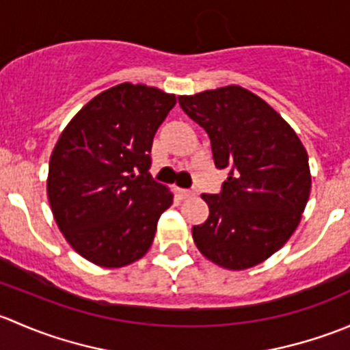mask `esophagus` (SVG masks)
<instances>
[{"mask_svg":"<svg viewBox=\"0 0 350 350\" xmlns=\"http://www.w3.org/2000/svg\"><path fill=\"white\" fill-rule=\"evenodd\" d=\"M178 195L181 198H189L195 195V191H191V189H178Z\"/></svg>","mask_w":350,"mask_h":350,"instance_id":"34e87169","label":"esophagus"}]
</instances>
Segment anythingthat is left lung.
Returning a JSON list of instances; mask_svg holds the SVG:
<instances>
[{"mask_svg":"<svg viewBox=\"0 0 350 350\" xmlns=\"http://www.w3.org/2000/svg\"><path fill=\"white\" fill-rule=\"evenodd\" d=\"M178 100L210 137L215 165L228 171L220 193L201 195L210 215L193 227L196 247L227 269L256 266L301 220L312 186L305 147L280 113L241 86Z\"/></svg>","mask_w":350,"mask_h":350,"instance_id":"left-lung-1","label":"left lung"}]
</instances>
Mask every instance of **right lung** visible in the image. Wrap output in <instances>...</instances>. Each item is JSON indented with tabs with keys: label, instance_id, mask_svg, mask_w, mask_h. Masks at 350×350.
I'll return each instance as SVG.
<instances>
[{
	"label": "right lung",
	"instance_id": "1",
	"mask_svg": "<svg viewBox=\"0 0 350 350\" xmlns=\"http://www.w3.org/2000/svg\"><path fill=\"white\" fill-rule=\"evenodd\" d=\"M174 105V94L123 83L93 98L59 137L47 195L59 228L84 259L122 267L152 245L174 195L150 176V150Z\"/></svg>",
	"mask_w": 350,
	"mask_h": 350
}]
</instances>
